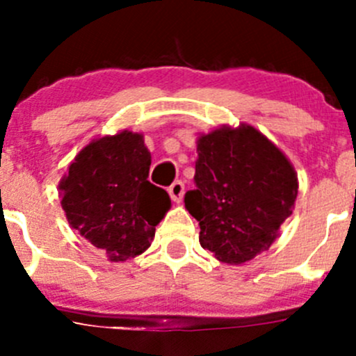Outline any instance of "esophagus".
Returning a JSON list of instances; mask_svg holds the SVG:
<instances>
[{"mask_svg": "<svg viewBox=\"0 0 356 356\" xmlns=\"http://www.w3.org/2000/svg\"><path fill=\"white\" fill-rule=\"evenodd\" d=\"M168 195H170L172 201H175V203H181L182 196H184V182L175 181L174 184L168 188Z\"/></svg>", "mask_w": 356, "mask_h": 356, "instance_id": "esophagus-1", "label": "esophagus"}]
</instances>
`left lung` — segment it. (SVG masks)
<instances>
[{"mask_svg":"<svg viewBox=\"0 0 356 356\" xmlns=\"http://www.w3.org/2000/svg\"><path fill=\"white\" fill-rule=\"evenodd\" d=\"M196 189L184 196L200 222V245L239 265L270 248L293 213L298 175L284 153L248 124L198 138Z\"/></svg>","mask_w":356,"mask_h":356,"instance_id":"left-lung-1","label":"left lung"}]
</instances>
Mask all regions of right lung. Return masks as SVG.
Segmentation results:
<instances>
[{
  "mask_svg": "<svg viewBox=\"0 0 356 356\" xmlns=\"http://www.w3.org/2000/svg\"><path fill=\"white\" fill-rule=\"evenodd\" d=\"M149 165L143 134L122 131L92 139L60 181L68 224L110 261L148 250L170 208L167 191L148 181Z\"/></svg>",
  "mask_w": 356,
  "mask_h": 356,
  "instance_id": "add662e5",
  "label": "right lung"
}]
</instances>
